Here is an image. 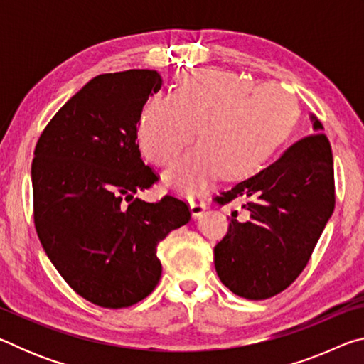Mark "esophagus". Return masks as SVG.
I'll list each match as a JSON object with an SVG mask.
<instances>
[{"mask_svg":"<svg viewBox=\"0 0 364 364\" xmlns=\"http://www.w3.org/2000/svg\"><path fill=\"white\" fill-rule=\"evenodd\" d=\"M189 207H191V213H193L194 218L202 217V215H204V212H205V208H207L205 202L202 199H191Z\"/></svg>","mask_w":364,"mask_h":364,"instance_id":"obj_1","label":"esophagus"}]
</instances>
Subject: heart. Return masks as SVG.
Instances as JSON below:
<instances>
[{"instance_id": "1", "label": "heart", "mask_w": 364, "mask_h": 364, "mask_svg": "<svg viewBox=\"0 0 364 364\" xmlns=\"http://www.w3.org/2000/svg\"><path fill=\"white\" fill-rule=\"evenodd\" d=\"M297 100L279 83L254 85L221 69L186 73L173 95L156 93L141 112L138 139L146 157L170 165L197 134L193 147L167 173L183 194H196L218 173L245 178L284 143L297 119Z\"/></svg>"}]
</instances>
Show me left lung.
Returning a JSON list of instances; mask_svg holds the SVG:
<instances>
[{"instance_id": "1", "label": "left lung", "mask_w": 364, "mask_h": 364, "mask_svg": "<svg viewBox=\"0 0 364 364\" xmlns=\"http://www.w3.org/2000/svg\"><path fill=\"white\" fill-rule=\"evenodd\" d=\"M313 134L297 141L269 167L215 197L244 202L215 245V269L232 294L264 300L299 278L336 205L329 139L315 115Z\"/></svg>"}]
</instances>
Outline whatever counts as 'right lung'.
<instances>
[{
	"instance_id": "right-lung-1",
	"label": "right lung",
	"mask_w": 364,
	"mask_h": 364,
	"mask_svg": "<svg viewBox=\"0 0 364 364\" xmlns=\"http://www.w3.org/2000/svg\"><path fill=\"white\" fill-rule=\"evenodd\" d=\"M160 86L156 70L97 75L58 110L35 147L40 242L67 284L104 308L134 305L156 289L157 244L191 220L173 196L133 199L159 180L136 139L144 104Z\"/></svg>"
}]
</instances>
